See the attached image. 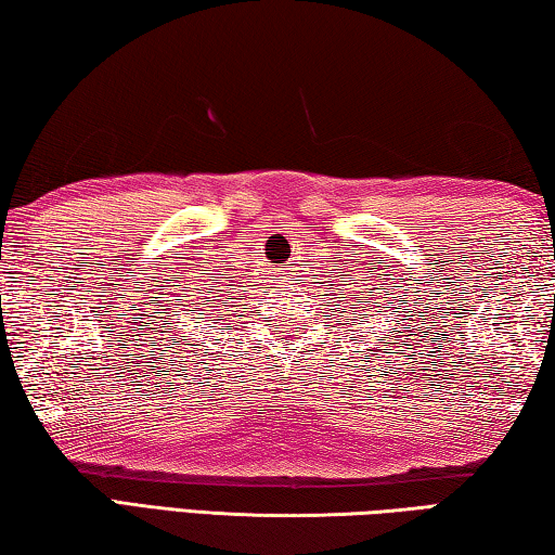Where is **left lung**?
Masks as SVG:
<instances>
[{
	"mask_svg": "<svg viewBox=\"0 0 555 555\" xmlns=\"http://www.w3.org/2000/svg\"><path fill=\"white\" fill-rule=\"evenodd\" d=\"M373 299V297H371ZM351 302H356V297H351ZM387 305H392V299H385V305L383 302H371V305H365V307H361V305H351V309H353V317H358V319H351V326H358V334H363V336H371L375 328H380L383 324H385V317H390V312H392V307H387ZM395 309H400V307H395ZM387 311L388 314L385 315L384 312ZM397 317H402V314H397ZM395 322V319H392ZM387 332V328H385ZM383 334V332H380ZM392 334V332H390ZM385 336V334H383ZM383 336H380V341H383ZM353 341H356V336H353Z\"/></svg>",
	"mask_w": 555,
	"mask_h": 555,
	"instance_id": "1",
	"label": "left lung"
}]
</instances>
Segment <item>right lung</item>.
Instances as JSON below:
<instances>
[{
    "instance_id": "right-lung-1",
    "label": "right lung",
    "mask_w": 555,
    "mask_h": 555,
    "mask_svg": "<svg viewBox=\"0 0 555 555\" xmlns=\"http://www.w3.org/2000/svg\"><path fill=\"white\" fill-rule=\"evenodd\" d=\"M199 312H204V307H202V305H199V307H197V314H199Z\"/></svg>"
}]
</instances>
